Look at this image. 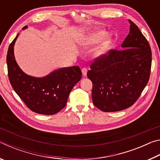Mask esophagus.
<instances>
[{
    "instance_id": "34e87169",
    "label": "esophagus",
    "mask_w": 160,
    "mask_h": 160,
    "mask_svg": "<svg viewBox=\"0 0 160 160\" xmlns=\"http://www.w3.org/2000/svg\"><path fill=\"white\" fill-rule=\"evenodd\" d=\"M82 75L84 76H85L87 75V72H88V68H83L82 69Z\"/></svg>"
}]
</instances>
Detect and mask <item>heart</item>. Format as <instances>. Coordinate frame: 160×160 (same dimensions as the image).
I'll return each instance as SVG.
<instances>
[{
  "mask_svg": "<svg viewBox=\"0 0 160 160\" xmlns=\"http://www.w3.org/2000/svg\"><path fill=\"white\" fill-rule=\"evenodd\" d=\"M105 34H106V32L104 30L94 31L93 32H92V33L88 34L87 36L82 37V39H80V43L84 46L94 44H95V43L100 41V40H101L102 38L105 36ZM110 41H111V39L109 37H105L104 39L102 40V42L101 44H100V45L97 47V49L94 51V56H102V54L106 51L108 47H109Z\"/></svg>",
  "mask_w": 160,
  "mask_h": 160,
  "instance_id": "1",
  "label": "heart"
}]
</instances>
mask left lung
I'll list each match as a JSON object with an SVG mask.
<instances>
[{"mask_svg":"<svg viewBox=\"0 0 160 160\" xmlns=\"http://www.w3.org/2000/svg\"><path fill=\"white\" fill-rule=\"evenodd\" d=\"M130 32L120 50L110 49L94 59L87 75L92 82L94 106L104 112L131 107L150 79L152 51L138 26L129 20Z\"/></svg>","mask_w":160,"mask_h":160,"instance_id":"left-lung-1","label":"left lung"}]
</instances>
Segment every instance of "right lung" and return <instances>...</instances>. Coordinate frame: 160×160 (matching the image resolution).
Here are the masks:
<instances>
[{
    "label": "right lung",
    "instance_id": "1",
    "mask_svg": "<svg viewBox=\"0 0 160 160\" xmlns=\"http://www.w3.org/2000/svg\"><path fill=\"white\" fill-rule=\"evenodd\" d=\"M25 26L22 29H26ZM18 34L10 44L7 53L9 80L20 98L29 109L44 115H53L66 107L72 89L79 82L82 72L78 66L55 70L44 78H34L22 71L14 56V44Z\"/></svg>",
    "mask_w": 160,
    "mask_h": 160
}]
</instances>
